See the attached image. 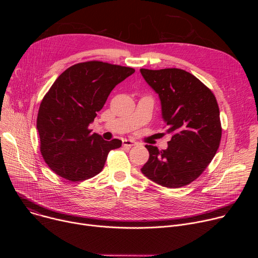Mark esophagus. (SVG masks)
<instances>
[{
	"instance_id": "esophagus-1",
	"label": "esophagus",
	"mask_w": 258,
	"mask_h": 258,
	"mask_svg": "<svg viewBox=\"0 0 258 258\" xmlns=\"http://www.w3.org/2000/svg\"><path fill=\"white\" fill-rule=\"evenodd\" d=\"M122 144L123 146H128V147H132V146H135L137 144V142H135L134 140H123L122 141Z\"/></svg>"
}]
</instances>
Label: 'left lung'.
I'll list each match as a JSON object with an SVG mask.
<instances>
[{
  "label": "left lung",
  "instance_id": "obj_1",
  "mask_svg": "<svg viewBox=\"0 0 258 258\" xmlns=\"http://www.w3.org/2000/svg\"><path fill=\"white\" fill-rule=\"evenodd\" d=\"M158 95L161 115L171 134L167 148L146 145L149 159L142 173L166 188L187 186L213 159L222 138L219 109L212 92L182 69H140Z\"/></svg>",
  "mask_w": 258,
  "mask_h": 258
}]
</instances>
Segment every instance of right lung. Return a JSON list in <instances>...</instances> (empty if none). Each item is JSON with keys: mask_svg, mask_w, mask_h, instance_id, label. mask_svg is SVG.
<instances>
[{"mask_svg": "<svg viewBox=\"0 0 258 258\" xmlns=\"http://www.w3.org/2000/svg\"><path fill=\"white\" fill-rule=\"evenodd\" d=\"M135 69L100 61L66 69L44 97L36 120L41 152L59 176L84 180L98 174L121 141H105L89 130L111 91Z\"/></svg>", "mask_w": 258, "mask_h": 258, "instance_id": "right-lung-1", "label": "right lung"}]
</instances>
